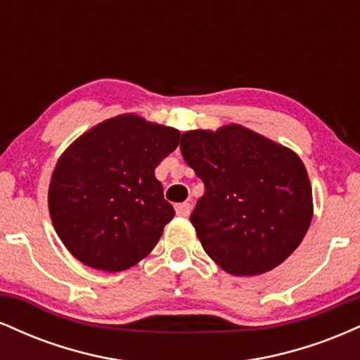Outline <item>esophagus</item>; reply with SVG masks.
Listing matches in <instances>:
<instances>
[{
  "mask_svg": "<svg viewBox=\"0 0 360 360\" xmlns=\"http://www.w3.org/2000/svg\"><path fill=\"white\" fill-rule=\"evenodd\" d=\"M176 213H177V217H189V213H191V205H189V203H177L176 205Z\"/></svg>",
  "mask_w": 360,
  "mask_h": 360,
  "instance_id": "34e87169",
  "label": "esophagus"
}]
</instances>
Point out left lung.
I'll return each mask as SVG.
<instances>
[{
    "instance_id": "1",
    "label": "left lung",
    "mask_w": 360,
    "mask_h": 360,
    "mask_svg": "<svg viewBox=\"0 0 360 360\" xmlns=\"http://www.w3.org/2000/svg\"><path fill=\"white\" fill-rule=\"evenodd\" d=\"M181 154L205 184L189 220L221 269L264 274L298 249L313 203L307 169L295 152L229 125L186 131Z\"/></svg>"
}]
</instances>
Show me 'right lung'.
Listing matches in <instances>:
<instances>
[{
    "mask_svg": "<svg viewBox=\"0 0 360 360\" xmlns=\"http://www.w3.org/2000/svg\"><path fill=\"white\" fill-rule=\"evenodd\" d=\"M177 143L176 128L120 115L91 128L62 154L49 210L74 257L118 272L150 254L174 217L154 169Z\"/></svg>",
    "mask_w": 360,
    "mask_h": 360,
    "instance_id": "add662e5",
    "label": "right lung"
}]
</instances>
